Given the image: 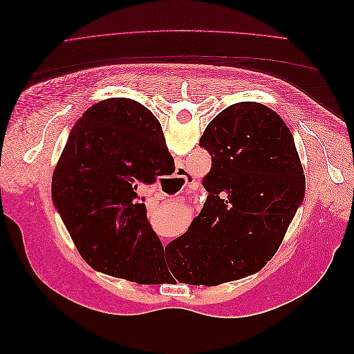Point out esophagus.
Returning <instances> with one entry per match:
<instances>
[{
    "label": "esophagus",
    "mask_w": 354,
    "mask_h": 354,
    "mask_svg": "<svg viewBox=\"0 0 354 354\" xmlns=\"http://www.w3.org/2000/svg\"><path fill=\"white\" fill-rule=\"evenodd\" d=\"M176 177H178V178H183L185 181H186V186H190L192 183H194V178H192V176L187 173V171L185 169V168H177V171H176ZM162 243L165 245L167 243V241L165 239H162Z\"/></svg>",
    "instance_id": "34e87169"
}]
</instances>
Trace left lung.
<instances>
[{
	"label": "left lung",
	"mask_w": 354,
	"mask_h": 354,
	"mask_svg": "<svg viewBox=\"0 0 354 354\" xmlns=\"http://www.w3.org/2000/svg\"><path fill=\"white\" fill-rule=\"evenodd\" d=\"M199 146L212 159L199 216L165 246L159 281L214 286L259 272L303 202L306 177L282 118L241 102L220 112Z\"/></svg>",
	"instance_id": "left-lung-1"
}]
</instances>
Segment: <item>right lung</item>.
I'll list each match as a JSON object with an SVG mask.
<instances>
[{
    "mask_svg": "<svg viewBox=\"0 0 354 354\" xmlns=\"http://www.w3.org/2000/svg\"><path fill=\"white\" fill-rule=\"evenodd\" d=\"M174 159L155 115L131 99L95 103L73 125L53 173L55 207L93 269L153 283L164 246L146 216L140 183L169 174Z\"/></svg>",
    "mask_w": 354,
    "mask_h": 354,
    "instance_id": "right-lung-1",
    "label": "right lung"
}]
</instances>
